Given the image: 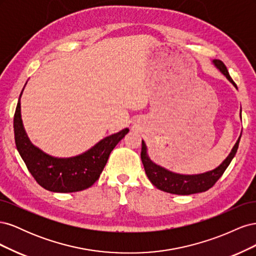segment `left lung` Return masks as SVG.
<instances>
[{
	"label": "left lung",
	"mask_w": 256,
	"mask_h": 256,
	"mask_svg": "<svg viewBox=\"0 0 256 256\" xmlns=\"http://www.w3.org/2000/svg\"><path fill=\"white\" fill-rule=\"evenodd\" d=\"M212 63L216 68L219 69L221 74L226 76V79L237 88V85L235 84L233 79L230 78V76L228 72V68L226 65H224L223 62L220 60H214ZM240 118H242V110H240ZM240 138H242V136H239L236 144L233 147V150H230L226 159L224 160L218 168L212 170V171H208L202 174H196V175L177 174L156 164L148 157V154H147V147L145 145V142L142 140L141 159H142V164L144 166L145 173L154 187L164 192L172 193V194L189 196V194H194V193L205 192L208 189H210L216 182V180H218L219 178L223 175L224 171H226V168L230 166V161L235 157L238 150Z\"/></svg>",
	"instance_id": "obj_1"
}]
</instances>
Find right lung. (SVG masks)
<instances>
[{"label": "right lung", "mask_w": 256, "mask_h": 256, "mask_svg": "<svg viewBox=\"0 0 256 256\" xmlns=\"http://www.w3.org/2000/svg\"><path fill=\"white\" fill-rule=\"evenodd\" d=\"M14 116V142L30 173L42 188L52 192L68 193L90 188L102 174L114 147L128 134L129 129L125 128L118 134L102 138L78 156L52 157L30 143L26 132L21 120L20 98Z\"/></svg>", "instance_id": "obj_1"}]
</instances>
